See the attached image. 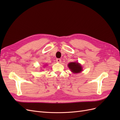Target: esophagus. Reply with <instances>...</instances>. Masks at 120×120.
Segmentation results:
<instances>
[{"label":"esophagus","instance_id":"obj_1","mask_svg":"<svg viewBox=\"0 0 120 120\" xmlns=\"http://www.w3.org/2000/svg\"><path fill=\"white\" fill-rule=\"evenodd\" d=\"M56 61H57V63H61V59H57L56 60Z\"/></svg>","mask_w":120,"mask_h":120}]
</instances>
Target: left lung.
I'll list each match as a JSON object with an SVG mask.
<instances>
[{
    "mask_svg": "<svg viewBox=\"0 0 120 120\" xmlns=\"http://www.w3.org/2000/svg\"><path fill=\"white\" fill-rule=\"evenodd\" d=\"M68 67L71 72L75 74H78L82 71V68L81 64L77 62H71L68 64Z\"/></svg>",
    "mask_w": 120,
    "mask_h": 120,
    "instance_id": "8db88e82",
    "label": "left lung"
}]
</instances>
